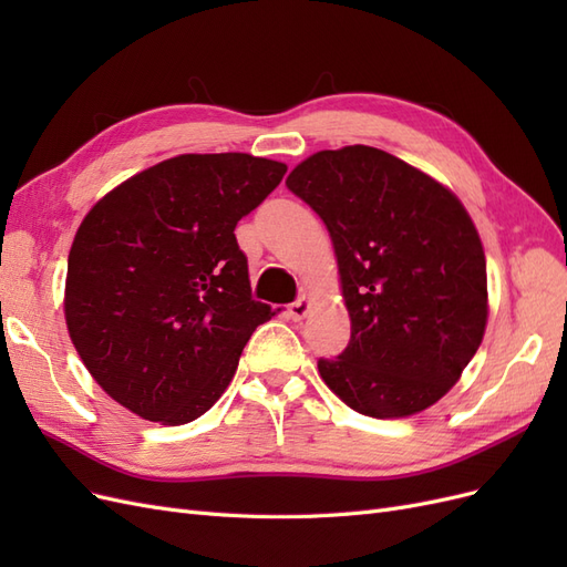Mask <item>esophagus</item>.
Returning <instances> with one entry per match:
<instances>
[{"mask_svg":"<svg viewBox=\"0 0 567 567\" xmlns=\"http://www.w3.org/2000/svg\"><path fill=\"white\" fill-rule=\"evenodd\" d=\"M307 312H310V300H307V296H300L296 302L288 305V317L293 321L305 319Z\"/></svg>","mask_w":567,"mask_h":567,"instance_id":"34e87169","label":"esophagus"}]
</instances>
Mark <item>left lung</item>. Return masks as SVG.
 Wrapping results in <instances>:
<instances>
[{"label": "left lung", "mask_w": 567, "mask_h": 567, "mask_svg": "<svg viewBox=\"0 0 567 567\" xmlns=\"http://www.w3.org/2000/svg\"><path fill=\"white\" fill-rule=\"evenodd\" d=\"M286 186L323 219L352 333L323 383L350 409L402 419L458 381L485 336L487 267L473 219L433 177L373 146L319 151Z\"/></svg>", "instance_id": "obj_1"}]
</instances>
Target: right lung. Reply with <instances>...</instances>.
Listing matches in <instances>:
<instances>
[{
    "label": "right lung",
    "mask_w": 567,
    "mask_h": 567,
    "mask_svg": "<svg viewBox=\"0 0 567 567\" xmlns=\"http://www.w3.org/2000/svg\"><path fill=\"white\" fill-rule=\"evenodd\" d=\"M248 153H186L130 177L82 219L65 323L106 394L146 421L203 416L271 307L250 296L238 219L286 175Z\"/></svg>",
    "instance_id": "1"
}]
</instances>
